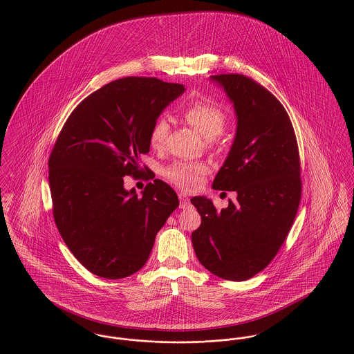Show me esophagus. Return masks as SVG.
<instances>
[{
	"label": "esophagus",
	"instance_id": "obj_1",
	"mask_svg": "<svg viewBox=\"0 0 354 354\" xmlns=\"http://www.w3.org/2000/svg\"><path fill=\"white\" fill-rule=\"evenodd\" d=\"M178 198H180V207L181 208H187V207H189V198L185 195V194H178Z\"/></svg>",
	"mask_w": 354,
	"mask_h": 354
}]
</instances>
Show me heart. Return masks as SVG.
Listing matches in <instances>:
<instances>
[{"label": "heart", "mask_w": 354, "mask_h": 354, "mask_svg": "<svg viewBox=\"0 0 354 354\" xmlns=\"http://www.w3.org/2000/svg\"><path fill=\"white\" fill-rule=\"evenodd\" d=\"M183 117L188 125L199 132L205 139H214L223 132L227 125L226 113L214 102L195 100L183 109ZM169 122L165 117H159L150 132V145L153 149H160L166 143L169 135ZM165 176L176 185L184 189H195L203 183L208 167L204 163L180 160L165 169Z\"/></svg>", "instance_id": "b5f03b06"}]
</instances>
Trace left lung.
<instances>
[{
	"label": "left lung",
	"instance_id": "1",
	"mask_svg": "<svg viewBox=\"0 0 354 354\" xmlns=\"http://www.w3.org/2000/svg\"><path fill=\"white\" fill-rule=\"evenodd\" d=\"M233 102L237 131L212 188L237 199L216 209L211 201L191 203L202 216L192 244L203 266L227 281H247L264 270L286 240L301 199V166L288 111L251 77L211 76Z\"/></svg>",
	"mask_w": 354,
	"mask_h": 354
}]
</instances>
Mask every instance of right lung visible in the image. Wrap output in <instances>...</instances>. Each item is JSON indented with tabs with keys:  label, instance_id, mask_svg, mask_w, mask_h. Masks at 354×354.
Listing matches in <instances>:
<instances>
[{
	"label": "right lung",
	"instance_id": "add662e5",
	"mask_svg": "<svg viewBox=\"0 0 354 354\" xmlns=\"http://www.w3.org/2000/svg\"><path fill=\"white\" fill-rule=\"evenodd\" d=\"M184 90L155 77L110 82L75 107L54 143L49 185L57 229L73 256L101 278L139 271L180 204L160 180L138 198L135 189L125 191L124 177L149 171L140 155L150 151L152 125Z\"/></svg>",
	"mask_w": 354,
	"mask_h": 354
}]
</instances>
